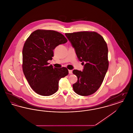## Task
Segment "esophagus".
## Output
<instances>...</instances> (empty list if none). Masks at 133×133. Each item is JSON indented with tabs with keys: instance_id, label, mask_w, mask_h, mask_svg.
I'll use <instances>...</instances> for the list:
<instances>
[{
	"instance_id": "1",
	"label": "esophagus",
	"mask_w": 133,
	"mask_h": 133,
	"mask_svg": "<svg viewBox=\"0 0 133 133\" xmlns=\"http://www.w3.org/2000/svg\"><path fill=\"white\" fill-rule=\"evenodd\" d=\"M69 73L70 74H72V70H69Z\"/></svg>"
}]
</instances>
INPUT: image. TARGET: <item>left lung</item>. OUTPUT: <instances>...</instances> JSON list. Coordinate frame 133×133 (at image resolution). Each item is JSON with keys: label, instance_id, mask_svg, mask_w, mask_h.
<instances>
[{"label": "left lung", "instance_id": "1", "mask_svg": "<svg viewBox=\"0 0 133 133\" xmlns=\"http://www.w3.org/2000/svg\"><path fill=\"white\" fill-rule=\"evenodd\" d=\"M74 48L79 60L84 62L82 71L74 70L77 77L73 85L78 95H92L100 88L107 72V45L101 35L95 32L82 31L65 33Z\"/></svg>", "mask_w": 133, "mask_h": 133}]
</instances>
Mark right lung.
I'll return each instance as SVG.
<instances>
[{
	"label": "right lung",
	"instance_id": "add662e5",
	"mask_svg": "<svg viewBox=\"0 0 133 133\" xmlns=\"http://www.w3.org/2000/svg\"><path fill=\"white\" fill-rule=\"evenodd\" d=\"M67 42L61 33L47 30H37L27 39L22 50V69L29 85L38 94L53 95L60 79L68 74L66 68H53L47 62L52 59L57 46Z\"/></svg>",
	"mask_w": 133,
	"mask_h": 133
}]
</instances>
